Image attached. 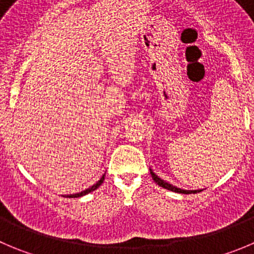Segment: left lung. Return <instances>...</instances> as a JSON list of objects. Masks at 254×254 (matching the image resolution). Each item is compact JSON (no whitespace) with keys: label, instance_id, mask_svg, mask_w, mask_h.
<instances>
[{"label":"left lung","instance_id":"8db88e82","mask_svg":"<svg viewBox=\"0 0 254 254\" xmlns=\"http://www.w3.org/2000/svg\"><path fill=\"white\" fill-rule=\"evenodd\" d=\"M150 174H151V177H153L154 182H155V183L158 184V186L163 187V188L168 189V190H172V191H175V193H182V194H190V193H198V191H202V189L196 191V190H184V189L177 188V187L172 186V184H169V183H168V182H165V181H163V179H160V178L158 177V175H156L155 173H154L151 169H150Z\"/></svg>","mask_w":254,"mask_h":254}]
</instances>
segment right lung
Masks as SVG:
<instances>
[{"label":"right lung","instance_id":"1","mask_svg":"<svg viewBox=\"0 0 254 254\" xmlns=\"http://www.w3.org/2000/svg\"><path fill=\"white\" fill-rule=\"evenodd\" d=\"M104 179H105V175H103V178H101L100 181L98 182V183L96 184H94V186L91 187V188H89V189H86V190H84V191H81V193H77V194H73V195H70V198H77V196H82V195H85V194H87V193H90V191H94L95 189H98L99 187L101 186V183H103L104 182Z\"/></svg>","mask_w":254,"mask_h":254}]
</instances>
